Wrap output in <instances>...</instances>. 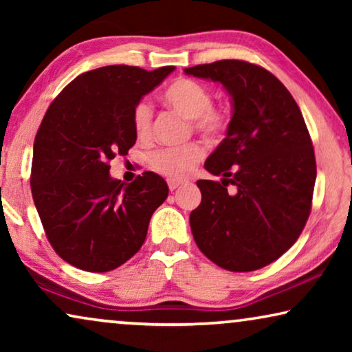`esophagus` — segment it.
Listing matches in <instances>:
<instances>
[{
	"label": "esophagus",
	"instance_id": "esophagus-1",
	"mask_svg": "<svg viewBox=\"0 0 352 352\" xmlns=\"http://www.w3.org/2000/svg\"><path fill=\"white\" fill-rule=\"evenodd\" d=\"M184 184V181H177V179H168V187H170V190H176L177 187Z\"/></svg>",
	"mask_w": 352,
	"mask_h": 352
}]
</instances>
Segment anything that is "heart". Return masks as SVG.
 <instances>
[{
  "mask_svg": "<svg viewBox=\"0 0 352 352\" xmlns=\"http://www.w3.org/2000/svg\"><path fill=\"white\" fill-rule=\"evenodd\" d=\"M163 100L184 117L192 126L206 138L224 136L230 123L228 109L213 105V93L206 85L190 78H177L163 93ZM134 133L146 138L151 133L152 107L147 100H139L131 113ZM204 157V147L197 141L175 147H160L148 153V165L170 179H184Z\"/></svg>",
  "mask_w": 352,
  "mask_h": 352,
  "instance_id": "b5f03b06",
  "label": "heart"
}]
</instances>
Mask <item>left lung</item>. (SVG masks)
Here are the masks:
<instances>
[{
  "mask_svg": "<svg viewBox=\"0 0 352 352\" xmlns=\"http://www.w3.org/2000/svg\"><path fill=\"white\" fill-rule=\"evenodd\" d=\"M184 72L223 85L234 107L228 136L205 162L223 179L197 181L195 243L219 267L256 271L280 258L309 218L317 175L309 131L290 91L263 67L229 59Z\"/></svg>",
  "mask_w": 352,
  "mask_h": 352,
  "instance_id": "1",
  "label": "left lung"
}]
</instances>
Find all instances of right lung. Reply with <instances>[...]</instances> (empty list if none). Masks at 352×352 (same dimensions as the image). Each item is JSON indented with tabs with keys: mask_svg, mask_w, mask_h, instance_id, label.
Returning <instances> with one entry per match:
<instances>
[{
	"mask_svg": "<svg viewBox=\"0 0 352 352\" xmlns=\"http://www.w3.org/2000/svg\"><path fill=\"white\" fill-rule=\"evenodd\" d=\"M173 70L85 72L46 110L33 144L32 195L51 247L72 266L107 272L142 247L153 211L168 197L166 182L144 171L124 184L110 177L109 163L136 142L134 105Z\"/></svg>",
	"mask_w": 352,
	"mask_h": 352,
	"instance_id": "add662e5",
	"label": "right lung"
}]
</instances>
